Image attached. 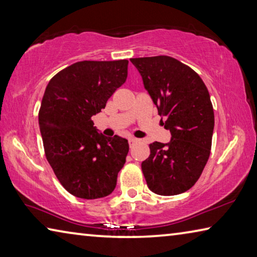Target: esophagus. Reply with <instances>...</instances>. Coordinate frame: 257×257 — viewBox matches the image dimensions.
Returning a JSON list of instances; mask_svg holds the SVG:
<instances>
[{"instance_id": "34e87169", "label": "esophagus", "mask_w": 257, "mask_h": 257, "mask_svg": "<svg viewBox=\"0 0 257 257\" xmlns=\"http://www.w3.org/2000/svg\"><path fill=\"white\" fill-rule=\"evenodd\" d=\"M128 142H129V146L133 147L135 144H137V143L139 142V139L135 138V137H130V138L128 139Z\"/></svg>"}]
</instances>
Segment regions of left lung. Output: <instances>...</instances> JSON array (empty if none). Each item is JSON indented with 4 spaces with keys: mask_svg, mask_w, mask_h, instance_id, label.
<instances>
[{
    "mask_svg": "<svg viewBox=\"0 0 257 257\" xmlns=\"http://www.w3.org/2000/svg\"><path fill=\"white\" fill-rule=\"evenodd\" d=\"M130 61L172 136L169 144H150L151 154L142 163L146 184L162 196L185 193L196 184L210 158L214 128L210 94L193 69L171 56Z\"/></svg>",
    "mask_w": 257,
    "mask_h": 257,
    "instance_id": "left-lung-1",
    "label": "left lung"
}]
</instances>
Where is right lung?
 Here are the masks:
<instances>
[{"label":"right lung","mask_w":257,"mask_h":257,"mask_svg":"<svg viewBox=\"0 0 257 257\" xmlns=\"http://www.w3.org/2000/svg\"><path fill=\"white\" fill-rule=\"evenodd\" d=\"M128 76V60L80 61L56 73L38 112L43 146L60 184L84 199L105 197L115 188L128 141L104 137L92 116Z\"/></svg>","instance_id":"obj_1"}]
</instances>
